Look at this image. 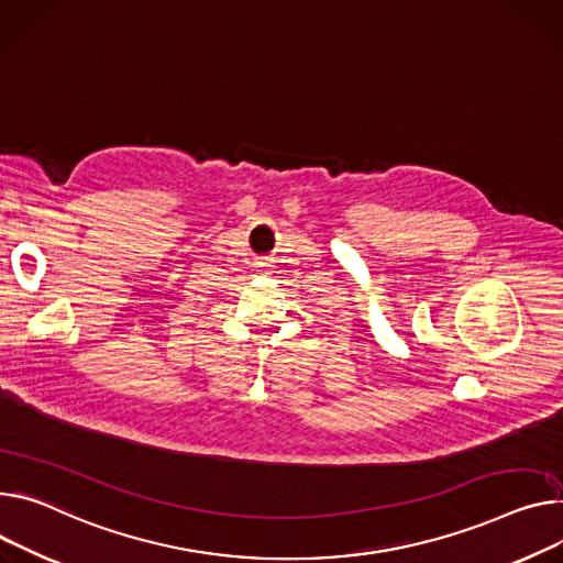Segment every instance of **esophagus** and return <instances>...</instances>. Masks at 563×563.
Here are the masks:
<instances>
[{
	"instance_id": "34e87169",
	"label": "esophagus",
	"mask_w": 563,
	"mask_h": 563,
	"mask_svg": "<svg viewBox=\"0 0 563 563\" xmlns=\"http://www.w3.org/2000/svg\"><path fill=\"white\" fill-rule=\"evenodd\" d=\"M256 268H258V271H264V273L268 275L273 266H271V262H268V258H262V262H258V264H256Z\"/></svg>"
}]
</instances>
